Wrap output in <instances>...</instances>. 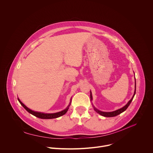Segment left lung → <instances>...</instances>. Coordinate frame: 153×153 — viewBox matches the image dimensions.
<instances>
[{"instance_id":"left-lung-1","label":"left lung","mask_w":153,"mask_h":153,"mask_svg":"<svg viewBox=\"0 0 153 153\" xmlns=\"http://www.w3.org/2000/svg\"><path fill=\"white\" fill-rule=\"evenodd\" d=\"M134 81H135V87H134V94H133L132 97L131 98V99L127 102V103L125 106H124L122 107L121 108L118 109H117V110H115V111H112V112H103V111H101L97 109V108H96L94 107V106L93 105V104H92L93 107L94 111H95L97 113H98V114H99L100 115H101L102 116L106 117H115V116H117V115L120 114L121 113L123 112L124 111H125L127 109V108L128 107V106L130 105V103L131 102V101H132V100H133V97H134V95H135V93H136V79H134ZM90 100H91V101H92V100H93V97H92V94H91V91H90Z\"/></svg>"}]
</instances>
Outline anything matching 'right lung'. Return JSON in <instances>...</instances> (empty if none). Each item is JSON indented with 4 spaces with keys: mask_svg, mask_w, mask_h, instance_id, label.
Here are the masks:
<instances>
[{
    "mask_svg": "<svg viewBox=\"0 0 153 153\" xmlns=\"http://www.w3.org/2000/svg\"><path fill=\"white\" fill-rule=\"evenodd\" d=\"M18 100L19 101V102L20 103V104L23 106V108L28 112H29L30 114H32L33 115L38 117V118H41V119H53V118H58L59 117H61L62 115H63L64 114H65L67 111H68L69 109V108L71 104V100H72V99H71V101H70V103L69 104V105L67 106V108L66 109H65L64 110L62 111H60V112H56V113H44V112H37V111H34L30 109H29V108H27L24 103H23L22 102V101L19 99V98L18 97Z\"/></svg>",
    "mask_w": 153,
    "mask_h": 153,
    "instance_id": "right-lung-1",
    "label": "right lung"
}]
</instances>
